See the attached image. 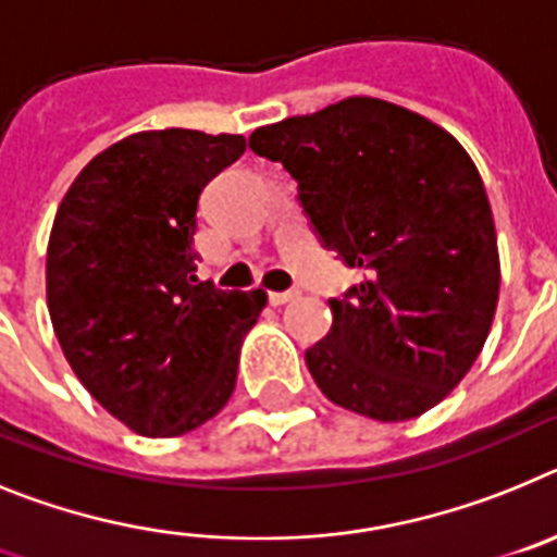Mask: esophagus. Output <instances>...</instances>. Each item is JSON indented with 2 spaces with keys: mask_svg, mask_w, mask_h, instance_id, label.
<instances>
[{
  "mask_svg": "<svg viewBox=\"0 0 557 557\" xmlns=\"http://www.w3.org/2000/svg\"><path fill=\"white\" fill-rule=\"evenodd\" d=\"M269 299H272V306H285V302L297 299V292H272L269 294Z\"/></svg>",
  "mask_w": 557,
  "mask_h": 557,
  "instance_id": "34e87169",
  "label": "esophagus"
}]
</instances>
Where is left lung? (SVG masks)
Returning <instances> with one entry per match:
<instances>
[{"label": "left lung", "mask_w": 557, "mask_h": 557, "mask_svg": "<svg viewBox=\"0 0 557 557\" xmlns=\"http://www.w3.org/2000/svg\"><path fill=\"white\" fill-rule=\"evenodd\" d=\"M249 148L283 162L322 244L361 269L306 350L319 389L381 423L429 412L466 379L499 302L473 159L418 111L364 95L255 128Z\"/></svg>", "instance_id": "obj_1"}]
</instances>
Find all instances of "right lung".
Here are the masks:
<instances>
[{
	"label": "right lung",
	"mask_w": 557,
	"mask_h": 557,
	"mask_svg": "<svg viewBox=\"0 0 557 557\" xmlns=\"http://www.w3.org/2000/svg\"><path fill=\"white\" fill-rule=\"evenodd\" d=\"M240 134L139 132L77 173L47 244V308L77 381L132 432L178 437L221 412L265 292L196 277V207Z\"/></svg>",
	"instance_id": "add662e5"
}]
</instances>
